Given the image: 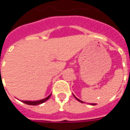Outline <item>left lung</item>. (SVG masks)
Listing matches in <instances>:
<instances>
[{"instance_id": "8db88e82", "label": "left lung", "mask_w": 130, "mask_h": 130, "mask_svg": "<svg viewBox=\"0 0 130 130\" xmlns=\"http://www.w3.org/2000/svg\"><path fill=\"white\" fill-rule=\"evenodd\" d=\"M73 96H74V97H75V98L76 100H77V101H79V102H81V103H83V102H82V101H81V100H79V99H78V98H76V97H75V96L74 95H73ZM91 105H96V104H95V103H91Z\"/></svg>"}]
</instances>
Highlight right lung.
I'll list each match as a JSON object with an SVG mask.
<instances>
[{"label": "right lung", "mask_w": 130, "mask_h": 130, "mask_svg": "<svg viewBox=\"0 0 130 130\" xmlns=\"http://www.w3.org/2000/svg\"><path fill=\"white\" fill-rule=\"evenodd\" d=\"M51 95V94H50L48 97H47L45 99H43V100H39V101H22V102L23 103H26L27 105H39V104H41V103H44L45 102H46L47 100H48L49 98H50Z\"/></svg>", "instance_id": "1"}]
</instances>
